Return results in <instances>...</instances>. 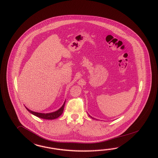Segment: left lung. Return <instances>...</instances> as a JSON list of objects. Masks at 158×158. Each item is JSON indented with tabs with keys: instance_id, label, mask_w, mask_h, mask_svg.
I'll list each match as a JSON object with an SVG mask.
<instances>
[{
	"instance_id": "1",
	"label": "left lung",
	"mask_w": 158,
	"mask_h": 158,
	"mask_svg": "<svg viewBox=\"0 0 158 158\" xmlns=\"http://www.w3.org/2000/svg\"><path fill=\"white\" fill-rule=\"evenodd\" d=\"M89 116L90 117H91L92 118H93V117H92L91 116H90V115H89Z\"/></svg>"
}]
</instances>
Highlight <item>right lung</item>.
<instances>
[{
	"label": "right lung",
	"instance_id": "right-lung-1",
	"mask_svg": "<svg viewBox=\"0 0 158 158\" xmlns=\"http://www.w3.org/2000/svg\"><path fill=\"white\" fill-rule=\"evenodd\" d=\"M65 102H66V101L64 102V104L63 105V106L58 110H57L56 112L49 113H41L32 112L30 110H29L28 108H27L26 107V108L28 112H30L31 113H32V114L35 115L37 117H40L41 118H44V119H46V120H53V119H55L56 118L59 117L63 113V110H64V105H65Z\"/></svg>",
	"mask_w": 158,
	"mask_h": 158
}]
</instances>
